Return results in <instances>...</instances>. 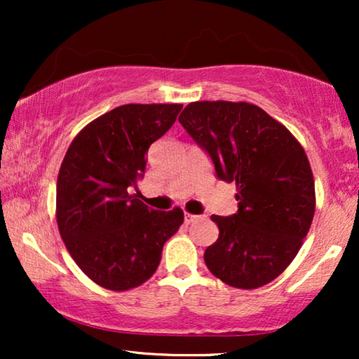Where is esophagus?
<instances>
[{
  "label": "esophagus",
  "mask_w": 359,
  "mask_h": 359,
  "mask_svg": "<svg viewBox=\"0 0 359 359\" xmlns=\"http://www.w3.org/2000/svg\"><path fill=\"white\" fill-rule=\"evenodd\" d=\"M199 217H201V215H194V214H189V212H186V214H184V220H186V224L194 222V220H198Z\"/></svg>",
  "instance_id": "1"
}]
</instances>
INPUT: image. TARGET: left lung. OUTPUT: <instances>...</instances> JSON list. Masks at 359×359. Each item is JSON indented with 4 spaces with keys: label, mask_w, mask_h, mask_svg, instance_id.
I'll return each instance as SVG.
<instances>
[{
    "label": "left lung",
    "mask_w": 359,
    "mask_h": 359,
    "mask_svg": "<svg viewBox=\"0 0 359 359\" xmlns=\"http://www.w3.org/2000/svg\"><path fill=\"white\" fill-rule=\"evenodd\" d=\"M178 121L208 151L217 178L238 189L237 212L210 217L219 238L205 248L209 271L238 289L271 283L297 255L316 212V186L302 145L250 102L196 101Z\"/></svg>",
    "instance_id": "left-lung-1"
}]
</instances>
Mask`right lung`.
Masks as SVG:
<instances>
[{
    "mask_svg": "<svg viewBox=\"0 0 359 359\" xmlns=\"http://www.w3.org/2000/svg\"><path fill=\"white\" fill-rule=\"evenodd\" d=\"M183 104H124L90 122L68 147L57 180V224L91 281L127 291L154 276L180 208L155 210L129 191L144 178L145 154Z\"/></svg>",
    "mask_w": 359,
    "mask_h": 359,
    "instance_id": "right-lung-1",
    "label": "right lung"
}]
</instances>
